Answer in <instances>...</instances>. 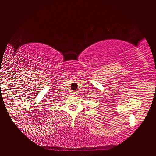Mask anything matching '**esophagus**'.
Segmentation results:
<instances>
[{"label":"esophagus","mask_w":156,"mask_h":156,"mask_svg":"<svg viewBox=\"0 0 156 156\" xmlns=\"http://www.w3.org/2000/svg\"><path fill=\"white\" fill-rule=\"evenodd\" d=\"M72 94L73 95H75V94H76V91H72Z\"/></svg>","instance_id":"obj_1"}]
</instances>
